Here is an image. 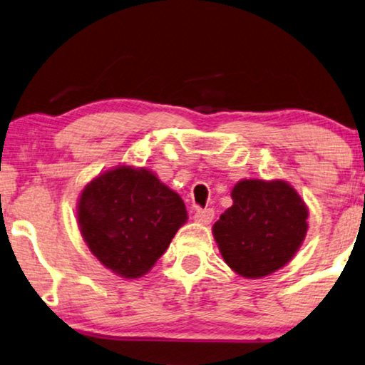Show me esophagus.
Instances as JSON below:
<instances>
[{
    "label": "esophagus",
    "mask_w": 365,
    "mask_h": 365,
    "mask_svg": "<svg viewBox=\"0 0 365 365\" xmlns=\"http://www.w3.org/2000/svg\"><path fill=\"white\" fill-rule=\"evenodd\" d=\"M212 217H214V210H211V207H205V210L198 207V210L195 211V216H193L195 221L201 222V224H210L212 221Z\"/></svg>",
    "instance_id": "34e87169"
}]
</instances>
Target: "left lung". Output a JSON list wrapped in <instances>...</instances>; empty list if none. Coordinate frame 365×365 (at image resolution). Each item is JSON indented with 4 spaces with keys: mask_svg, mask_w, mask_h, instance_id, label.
Listing matches in <instances>:
<instances>
[{
    "mask_svg": "<svg viewBox=\"0 0 365 365\" xmlns=\"http://www.w3.org/2000/svg\"><path fill=\"white\" fill-rule=\"evenodd\" d=\"M234 205L212 225L224 262L237 274L258 279L292 259L307 234L309 210L284 180H240Z\"/></svg>",
    "mask_w": 365,
    "mask_h": 365,
    "instance_id": "1",
    "label": "left lung"
}]
</instances>
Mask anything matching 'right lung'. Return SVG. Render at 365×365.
I'll return each mask as SVG.
<instances>
[{
    "label": "right lung",
    "mask_w": 365,
    "mask_h": 365,
    "mask_svg": "<svg viewBox=\"0 0 365 365\" xmlns=\"http://www.w3.org/2000/svg\"><path fill=\"white\" fill-rule=\"evenodd\" d=\"M183 200L151 170L120 165L88 183L78 224L99 262L121 277H141L187 222Z\"/></svg>",
    "instance_id": "right-lung-1"
}]
</instances>
